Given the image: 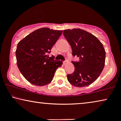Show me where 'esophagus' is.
Here are the masks:
<instances>
[{
  "instance_id": "1",
  "label": "esophagus",
  "mask_w": 121,
  "mask_h": 121,
  "mask_svg": "<svg viewBox=\"0 0 121 121\" xmlns=\"http://www.w3.org/2000/svg\"><path fill=\"white\" fill-rule=\"evenodd\" d=\"M67 63H68V60H65V61H63V63H64V64H67Z\"/></svg>"
}]
</instances>
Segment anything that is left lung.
Returning <instances> with one entry per match:
<instances>
[{
	"instance_id": "left-lung-1",
	"label": "left lung",
	"mask_w": 121,
	"mask_h": 121,
	"mask_svg": "<svg viewBox=\"0 0 121 121\" xmlns=\"http://www.w3.org/2000/svg\"><path fill=\"white\" fill-rule=\"evenodd\" d=\"M63 35L72 47V55L79 58V62H72L75 70L68 74V80L76 87L90 85L98 78L105 66L103 44L93 35L80 29L65 30Z\"/></svg>"
}]
</instances>
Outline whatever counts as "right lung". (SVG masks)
Here are the masks:
<instances>
[{"label":"right lung","mask_w":121,"mask_h":121,"mask_svg":"<svg viewBox=\"0 0 121 121\" xmlns=\"http://www.w3.org/2000/svg\"><path fill=\"white\" fill-rule=\"evenodd\" d=\"M62 34V30L43 27L28 35L17 43L16 50L17 65L29 82L36 86L50 83L55 72L62 66L48 54Z\"/></svg>","instance_id":"right-lung-1"}]
</instances>
